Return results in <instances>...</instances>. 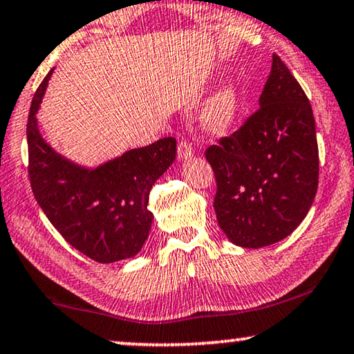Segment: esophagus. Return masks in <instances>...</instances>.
Here are the masks:
<instances>
[{"mask_svg":"<svg viewBox=\"0 0 354 354\" xmlns=\"http://www.w3.org/2000/svg\"><path fill=\"white\" fill-rule=\"evenodd\" d=\"M177 153H178V158H180L182 161H187L193 156V147L189 145L187 140H182L177 147Z\"/></svg>","mask_w":354,"mask_h":354,"instance_id":"1","label":"esophagus"}]
</instances>
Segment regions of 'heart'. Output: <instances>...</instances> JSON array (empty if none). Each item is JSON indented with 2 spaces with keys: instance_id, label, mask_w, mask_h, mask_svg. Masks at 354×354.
I'll return each instance as SVG.
<instances>
[{
  "instance_id": "1",
  "label": "heart",
  "mask_w": 354,
  "mask_h": 354,
  "mask_svg": "<svg viewBox=\"0 0 354 354\" xmlns=\"http://www.w3.org/2000/svg\"><path fill=\"white\" fill-rule=\"evenodd\" d=\"M241 111V91L234 80L227 78L204 102L199 122L207 134L223 136L233 129Z\"/></svg>"
}]
</instances>
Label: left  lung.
<instances>
[{"instance_id":"left-lung-1","label":"left lung","mask_w":354,"mask_h":354,"mask_svg":"<svg viewBox=\"0 0 354 354\" xmlns=\"http://www.w3.org/2000/svg\"><path fill=\"white\" fill-rule=\"evenodd\" d=\"M214 209L230 243L259 249L288 238L308 214L319 176L310 100L273 54L259 110L232 137L206 150Z\"/></svg>"}]
</instances>
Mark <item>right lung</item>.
<instances>
[{
	"label": "right lung",
	"mask_w": 354,
	"mask_h": 354,
	"mask_svg": "<svg viewBox=\"0 0 354 354\" xmlns=\"http://www.w3.org/2000/svg\"><path fill=\"white\" fill-rule=\"evenodd\" d=\"M53 71L33 97L27 124L35 198L66 243L86 257L99 263L136 257L151 230L148 194L176 160L177 142L166 137L94 167L64 156L44 140L37 118Z\"/></svg>",
	"instance_id": "obj_1"
}]
</instances>
